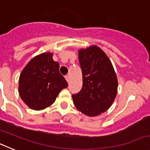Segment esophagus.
Returning <instances> with one entry per match:
<instances>
[{"label": "esophagus", "mask_w": 150, "mask_h": 150, "mask_svg": "<svg viewBox=\"0 0 150 150\" xmlns=\"http://www.w3.org/2000/svg\"><path fill=\"white\" fill-rule=\"evenodd\" d=\"M65 79H66V80L67 81V83H69V82H70V77H69V76H65Z\"/></svg>", "instance_id": "obj_1"}]
</instances>
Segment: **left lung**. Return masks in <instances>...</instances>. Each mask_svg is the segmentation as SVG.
Returning <instances> with one entry per match:
<instances>
[{"label": "left lung", "instance_id": "left-lung-1", "mask_svg": "<svg viewBox=\"0 0 150 150\" xmlns=\"http://www.w3.org/2000/svg\"><path fill=\"white\" fill-rule=\"evenodd\" d=\"M83 74L81 91L73 95L76 109L88 116H96L112 105L117 94L118 80L110 60L98 46L78 52Z\"/></svg>", "mask_w": 150, "mask_h": 150}]
</instances>
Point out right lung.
I'll list each match as a JSON object with an SVG mask.
<instances>
[{
    "mask_svg": "<svg viewBox=\"0 0 150 150\" xmlns=\"http://www.w3.org/2000/svg\"><path fill=\"white\" fill-rule=\"evenodd\" d=\"M67 86L59 72V64L52 59V53L44 52L33 58L22 70L18 93L30 109L40 110L53 104Z\"/></svg>",
    "mask_w": 150,
    "mask_h": 150,
    "instance_id": "obj_1",
    "label": "right lung"
}]
</instances>
